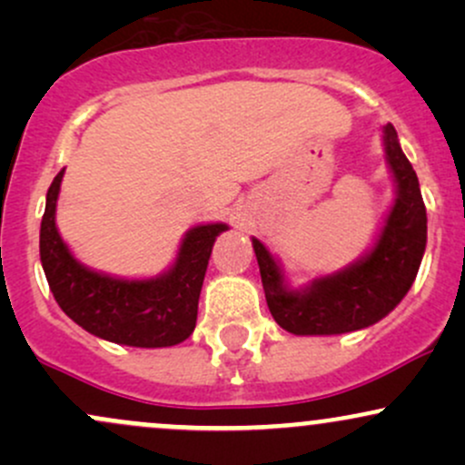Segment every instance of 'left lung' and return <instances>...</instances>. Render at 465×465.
<instances>
[{
  "label": "left lung",
  "mask_w": 465,
  "mask_h": 465,
  "mask_svg": "<svg viewBox=\"0 0 465 465\" xmlns=\"http://www.w3.org/2000/svg\"><path fill=\"white\" fill-rule=\"evenodd\" d=\"M385 151L398 185L381 238L365 258L339 273L319 277L303 291H288L280 266L253 238L264 297L273 319L292 334H343L381 322L402 302L426 249V207L413 165L385 126Z\"/></svg>",
  "instance_id": "1"
}]
</instances>
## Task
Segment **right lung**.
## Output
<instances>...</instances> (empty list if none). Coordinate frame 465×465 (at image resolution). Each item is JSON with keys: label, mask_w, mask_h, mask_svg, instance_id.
Masks as SVG:
<instances>
[{"label": "right lung", "mask_w": 465, "mask_h": 465, "mask_svg": "<svg viewBox=\"0 0 465 465\" xmlns=\"http://www.w3.org/2000/svg\"><path fill=\"white\" fill-rule=\"evenodd\" d=\"M63 173L47 190L41 221V264L63 312L80 328L111 343L170 348L194 332L199 295L212 247L227 225H199L185 233L177 262L154 280H117L74 260L56 229V199Z\"/></svg>", "instance_id": "right-lung-1"}]
</instances>
